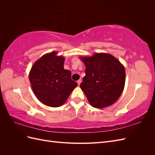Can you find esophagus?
Listing matches in <instances>:
<instances>
[{"label": "esophagus", "mask_w": 155, "mask_h": 155, "mask_svg": "<svg viewBox=\"0 0 155 155\" xmlns=\"http://www.w3.org/2000/svg\"><path fill=\"white\" fill-rule=\"evenodd\" d=\"M81 81L80 80V79H79V80H78V81H77V83H78V85H79L81 84Z\"/></svg>", "instance_id": "esophagus-1"}]
</instances>
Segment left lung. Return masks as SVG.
Wrapping results in <instances>:
<instances>
[{
	"instance_id": "left-lung-1",
	"label": "left lung",
	"mask_w": 155,
	"mask_h": 155,
	"mask_svg": "<svg viewBox=\"0 0 155 155\" xmlns=\"http://www.w3.org/2000/svg\"><path fill=\"white\" fill-rule=\"evenodd\" d=\"M85 64V76L80 87L89 104L97 109L109 107L119 99L125 83L124 65L113 55L96 53L90 57L80 56Z\"/></svg>"
}]
</instances>
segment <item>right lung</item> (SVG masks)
<instances>
[{
    "instance_id": "right-lung-1",
    "label": "right lung",
    "mask_w": 155,
    "mask_h": 155,
    "mask_svg": "<svg viewBox=\"0 0 155 155\" xmlns=\"http://www.w3.org/2000/svg\"><path fill=\"white\" fill-rule=\"evenodd\" d=\"M58 51L42 56L33 64L29 79L33 92L42 104L58 107L67 101L70 93L78 86L71 79V72L64 69V58Z\"/></svg>"
}]
</instances>
